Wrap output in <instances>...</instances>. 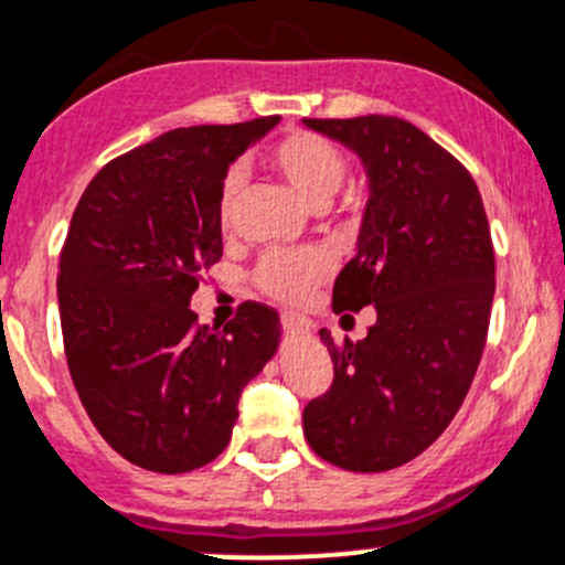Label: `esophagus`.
<instances>
[{"instance_id":"1","label":"esophagus","mask_w":565,"mask_h":565,"mask_svg":"<svg viewBox=\"0 0 565 565\" xmlns=\"http://www.w3.org/2000/svg\"><path fill=\"white\" fill-rule=\"evenodd\" d=\"M281 322H284V330L292 332V335H298V338L311 335V322H308V319L298 317V313H284Z\"/></svg>"}]
</instances>
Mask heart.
<instances>
[{"mask_svg": "<svg viewBox=\"0 0 565 565\" xmlns=\"http://www.w3.org/2000/svg\"><path fill=\"white\" fill-rule=\"evenodd\" d=\"M273 170L292 186V192L313 211H322L330 203L332 194L341 189L343 175H347V159L338 151L335 142L313 132H289L267 153ZM241 192V173L230 170L224 175L222 189H218V224L230 227L233 207ZM328 273V263L317 252L300 254H267L259 263L257 278L259 289L270 295L273 300L281 302H302L311 295V289Z\"/></svg>", "mask_w": 565, "mask_h": 565, "instance_id": "1", "label": "heart"}]
</instances>
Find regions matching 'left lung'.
Wrapping results in <instances>:
<instances>
[{"instance_id": "left-lung-1", "label": "left lung", "mask_w": 565, "mask_h": 565, "mask_svg": "<svg viewBox=\"0 0 565 565\" xmlns=\"http://www.w3.org/2000/svg\"><path fill=\"white\" fill-rule=\"evenodd\" d=\"M358 153L365 170L354 257L332 311L376 308L362 341L335 347L330 390L302 412L322 460L379 473L423 455L452 423L482 360L495 257L471 173L423 129L395 116L302 118Z\"/></svg>"}]
</instances>
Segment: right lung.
<instances>
[{"label": "right lung", "instance_id": "1", "mask_svg": "<svg viewBox=\"0 0 565 565\" xmlns=\"http://www.w3.org/2000/svg\"><path fill=\"white\" fill-rule=\"evenodd\" d=\"M278 121L159 135L105 164L73 213L56 284L70 376L99 436L146 471L216 460L243 387L278 352L263 302L222 332L189 311L198 270L222 259L224 175Z\"/></svg>", "mask_w": 565, "mask_h": 565}]
</instances>
